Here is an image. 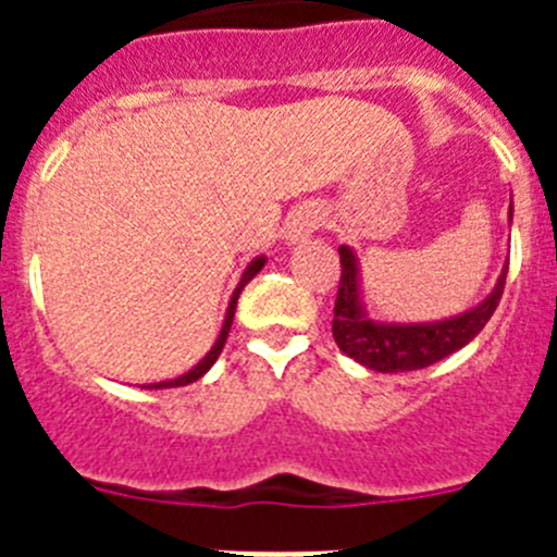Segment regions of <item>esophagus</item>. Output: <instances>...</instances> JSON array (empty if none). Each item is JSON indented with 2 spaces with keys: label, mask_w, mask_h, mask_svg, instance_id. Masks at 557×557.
Instances as JSON below:
<instances>
[{
  "label": "esophagus",
  "mask_w": 557,
  "mask_h": 557,
  "mask_svg": "<svg viewBox=\"0 0 557 557\" xmlns=\"http://www.w3.org/2000/svg\"><path fill=\"white\" fill-rule=\"evenodd\" d=\"M321 223H323L321 211L304 206V209H298L293 218L287 220V239L289 243H301V239H307V236L312 234Z\"/></svg>",
  "instance_id": "obj_1"
}]
</instances>
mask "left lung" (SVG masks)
Returning <instances> with one entry per match:
<instances>
[{"label": "left lung", "mask_w": 557, "mask_h": 557, "mask_svg": "<svg viewBox=\"0 0 557 557\" xmlns=\"http://www.w3.org/2000/svg\"><path fill=\"white\" fill-rule=\"evenodd\" d=\"M513 218V206H510ZM339 289L334 301L332 334L339 351L357 359L359 366L371 368L379 373H401L430 368L449 354L469 346L471 339L485 329L499 298L505 293V275L502 270L499 282L482 304L469 312L455 314L449 321L435 323H376L366 314V307L359 301V264L357 256L348 245H339Z\"/></svg>", "instance_id": "left-lung-1"}]
</instances>
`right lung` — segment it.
<instances>
[{
    "instance_id": "right-lung-1",
    "label": "right lung",
    "mask_w": 557,
    "mask_h": 557,
    "mask_svg": "<svg viewBox=\"0 0 557 557\" xmlns=\"http://www.w3.org/2000/svg\"><path fill=\"white\" fill-rule=\"evenodd\" d=\"M264 262H268V259H264V256H259V259H253V262H250L248 268H245L243 278H239V284H236L234 295H231V304H228V312H225L223 329H220V337H218V343H214V346H211V351L206 354V357L200 359L198 366L191 368V371H186L184 376H178V379H170V382H152V385H147V387H150V391H152V387H156V391H159V387H181V385H189V382H198V379L203 376V373L209 371V368L214 366V362H218L220 351H223V346H225V339H228L231 323H234V309H236V298H239V293H243V287H245V284H248L250 278H253V275L259 273V270L264 268Z\"/></svg>"
}]
</instances>
